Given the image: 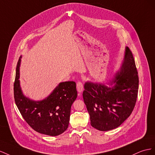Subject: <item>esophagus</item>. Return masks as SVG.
Listing matches in <instances>:
<instances>
[{
    "instance_id": "esophagus-1",
    "label": "esophagus",
    "mask_w": 155,
    "mask_h": 155,
    "mask_svg": "<svg viewBox=\"0 0 155 155\" xmlns=\"http://www.w3.org/2000/svg\"><path fill=\"white\" fill-rule=\"evenodd\" d=\"M83 83L82 82H78L77 83V90L78 93H81L83 91Z\"/></svg>"
}]
</instances>
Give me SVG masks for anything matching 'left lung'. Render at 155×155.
Returning a JSON list of instances; mask_svg holds the SVG:
<instances>
[{
  "label": "left lung",
  "mask_w": 155,
  "mask_h": 155,
  "mask_svg": "<svg viewBox=\"0 0 155 155\" xmlns=\"http://www.w3.org/2000/svg\"><path fill=\"white\" fill-rule=\"evenodd\" d=\"M108 84L87 81L83 91L91 125L101 131L120 126L136 104L139 79L133 55L128 47L120 69Z\"/></svg>",
  "instance_id": "8db88e82"
}]
</instances>
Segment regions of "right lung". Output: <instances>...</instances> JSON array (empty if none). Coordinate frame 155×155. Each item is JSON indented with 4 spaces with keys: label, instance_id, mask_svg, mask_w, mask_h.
Masks as SVG:
<instances>
[{
    "label": "right lung",
    "instance_id": "add662e5",
    "mask_svg": "<svg viewBox=\"0 0 155 155\" xmlns=\"http://www.w3.org/2000/svg\"><path fill=\"white\" fill-rule=\"evenodd\" d=\"M20 58L16 68L14 91L15 102L21 114L39 133L51 136L62 134L68 129L71 108L77 97L76 83L60 82L45 99H30L25 96L20 86Z\"/></svg>",
    "mask_w": 155,
    "mask_h": 155
}]
</instances>
